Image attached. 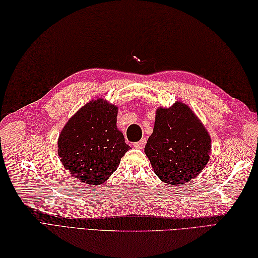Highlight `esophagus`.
Returning <instances> with one entry per match:
<instances>
[{
	"label": "esophagus",
	"instance_id": "34e87169",
	"mask_svg": "<svg viewBox=\"0 0 258 258\" xmlns=\"http://www.w3.org/2000/svg\"><path fill=\"white\" fill-rule=\"evenodd\" d=\"M145 144H146V138H142V140H141L140 142H137V143H135V144H134V147L142 149V148H144Z\"/></svg>",
	"mask_w": 258,
	"mask_h": 258
}]
</instances>
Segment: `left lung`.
I'll list each match as a JSON object with an SVG mask.
<instances>
[{
  "instance_id": "8db88e82",
  "label": "left lung",
  "mask_w": 258,
  "mask_h": 258,
  "mask_svg": "<svg viewBox=\"0 0 258 258\" xmlns=\"http://www.w3.org/2000/svg\"><path fill=\"white\" fill-rule=\"evenodd\" d=\"M210 153L208 132L188 105L176 101L157 109L145 154L161 181L172 186L192 181L207 166Z\"/></svg>"
}]
</instances>
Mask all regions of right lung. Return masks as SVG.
<instances>
[{
    "label": "right lung",
    "instance_id": "1",
    "mask_svg": "<svg viewBox=\"0 0 258 258\" xmlns=\"http://www.w3.org/2000/svg\"><path fill=\"white\" fill-rule=\"evenodd\" d=\"M117 107L99 98L86 103L65 124L57 141L61 162L74 179L101 185L131 149L116 127Z\"/></svg>",
    "mask_w": 258,
    "mask_h": 258
}]
</instances>
